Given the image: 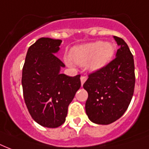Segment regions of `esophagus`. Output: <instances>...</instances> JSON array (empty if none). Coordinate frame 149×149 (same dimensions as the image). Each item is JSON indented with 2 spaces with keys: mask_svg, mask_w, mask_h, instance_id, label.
<instances>
[{
  "mask_svg": "<svg viewBox=\"0 0 149 149\" xmlns=\"http://www.w3.org/2000/svg\"><path fill=\"white\" fill-rule=\"evenodd\" d=\"M80 79H81V85H83V84L85 82V81L87 80V77H86V76H81Z\"/></svg>",
  "mask_w": 149,
  "mask_h": 149,
  "instance_id": "1",
  "label": "esophagus"
}]
</instances>
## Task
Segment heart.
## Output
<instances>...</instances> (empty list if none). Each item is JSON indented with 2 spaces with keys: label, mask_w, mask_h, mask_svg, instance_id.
I'll return each mask as SVG.
<instances>
[{
  "label": "heart",
  "mask_w": 149,
  "mask_h": 149,
  "mask_svg": "<svg viewBox=\"0 0 149 149\" xmlns=\"http://www.w3.org/2000/svg\"><path fill=\"white\" fill-rule=\"evenodd\" d=\"M115 54V47L111 42L102 41L90 42L75 47L71 51V60L79 66H87L91 71H99L107 66ZM68 65H72V62L66 61Z\"/></svg>",
  "instance_id": "1"
}]
</instances>
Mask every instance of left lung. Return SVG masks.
<instances>
[{"label":"left lung","instance_id":"obj_1","mask_svg":"<svg viewBox=\"0 0 149 149\" xmlns=\"http://www.w3.org/2000/svg\"><path fill=\"white\" fill-rule=\"evenodd\" d=\"M120 48L116 58L107 66L90 74L83 85L88 96L85 111L91 121L107 125L125 113L134 89V56L124 40L113 36Z\"/></svg>","mask_w":149,"mask_h":149}]
</instances>
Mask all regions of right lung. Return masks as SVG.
Here are the masks:
<instances>
[{
    "mask_svg": "<svg viewBox=\"0 0 149 149\" xmlns=\"http://www.w3.org/2000/svg\"><path fill=\"white\" fill-rule=\"evenodd\" d=\"M62 40L42 37L27 51L22 69L23 95L31 116L45 127L64 124L69 104L81 87L80 74H61L64 63L55 55Z\"/></svg>",
    "mask_w": 149,
    "mask_h": 149,
    "instance_id": "add662e5",
    "label": "right lung"
}]
</instances>
